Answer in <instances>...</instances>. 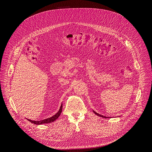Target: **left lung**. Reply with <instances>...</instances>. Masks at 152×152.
Listing matches in <instances>:
<instances>
[{
  "label": "left lung",
  "mask_w": 152,
  "mask_h": 152,
  "mask_svg": "<svg viewBox=\"0 0 152 152\" xmlns=\"http://www.w3.org/2000/svg\"><path fill=\"white\" fill-rule=\"evenodd\" d=\"M94 112V113L96 114V115H97L98 116H99V117H103V118H108L107 117H105V116H103V115H100V114H98V113H96V112H94V111H93Z\"/></svg>",
  "instance_id": "left-lung-1"
}]
</instances>
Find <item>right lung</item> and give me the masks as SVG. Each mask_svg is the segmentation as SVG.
I'll list each match as a JSON object with an SVG mask.
<instances>
[{"label":"right lung","mask_w":152,"mask_h":152,"mask_svg":"<svg viewBox=\"0 0 152 152\" xmlns=\"http://www.w3.org/2000/svg\"><path fill=\"white\" fill-rule=\"evenodd\" d=\"M63 104H61L60 108H59V111L54 115L52 116L51 117L46 118V119H44V120H42V121H31V120H29L28 119V121H30V122L33 123L34 124H36V125H40V124H48V123H50V122H53L54 121H55L56 120V119L59 117V116L60 115V114L62 112V108H63Z\"/></svg>","instance_id":"obj_1"}]
</instances>
